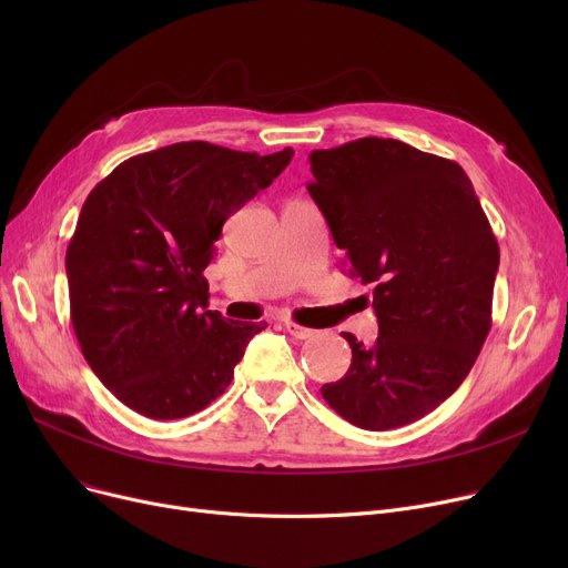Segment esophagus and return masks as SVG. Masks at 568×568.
I'll use <instances>...</instances> for the list:
<instances>
[{
    "label": "esophagus",
    "instance_id": "obj_1",
    "mask_svg": "<svg viewBox=\"0 0 568 568\" xmlns=\"http://www.w3.org/2000/svg\"><path fill=\"white\" fill-rule=\"evenodd\" d=\"M285 329H287V334H290V336L300 338V341H304V338H311V336H313V329H308V326L296 324V322H292V320H285Z\"/></svg>",
    "mask_w": 568,
    "mask_h": 568
}]
</instances>
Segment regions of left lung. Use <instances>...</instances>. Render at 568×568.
<instances>
[{
	"label": "left lung",
	"mask_w": 568,
	"mask_h": 568,
	"mask_svg": "<svg viewBox=\"0 0 568 568\" xmlns=\"http://www.w3.org/2000/svg\"><path fill=\"white\" fill-rule=\"evenodd\" d=\"M308 193L349 276L373 285L379 336L322 396L366 430L407 426L449 398L493 324L499 246L465 170L392 138L308 156Z\"/></svg>",
	"instance_id": "left-lung-1"
}]
</instances>
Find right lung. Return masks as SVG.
<instances>
[{
  "instance_id": "add662e5",
  "label": "right lung",
  "mask_w": 568,
  "mask_h": 568,
  "mask_svg": "<svg viewBox=\"0 0 568 568\" xmlns=\"http://www.w3.org/2000/svg\"><path fill=\"white\" fill-rule=\"evenodd\" d=\"M292 156L176 142L119 163L87 195L67 248L71 322L89 368L126 407L182 419L227 389L266 322L206 311L202 274L230 214Z\"/></svg>"
}]
</instances>
